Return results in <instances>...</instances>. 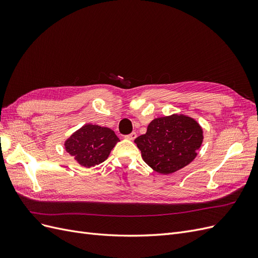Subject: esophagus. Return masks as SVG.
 Listing matches in <instances>:
<instances>
[{"mask_svg": "<svg viewBox=\"0 0 258 258\" xmlns=\"http://www.w3.org/2000/svg\"><path fill=\"white\" fill-rule=\"evenodd\" d=\"M126 138H127L128 140H135V139L137 138V134H136V132H131L130 135H127V136H126Z\"/></svg>", "mask_w": 258, "mask_h": 258, "instance_id": "obj_1", "label": "esophagus"}]
</instances>
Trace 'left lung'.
<instances>
[{
    "instance_id": "8db88e82",
    "label": "left lung",
    "mask_w": 258,
    "mask_h": 258,
    "mask_svg": "<svg viewBox=\"0 0 258 258\" xmlns=\"http://www.w3.org/2000/svg\"><path fill=\"white\" fill-rule=\"evenodd\" d=\"M202 139L197 121L185 115H172L154 119L146 134L135 142L148 166L156 172L169 174L194 160Z\"/></svg>"
}]
</instances>
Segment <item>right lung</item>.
<instances>
[{"label": "right lung", "mask_w": 258, "mask_h": 258, "mask_svg": "<svg viewBox=\"0 0 258 258\" xmlns=\"http://www.w3.org/2000/svg\"><path fill=\"white\" fill-rule=\"evenodd\" d=\"M118 138L114 131L97 124H85L66 142V150L82 166L89 168L103 162Z\"/></svg>", "instance_id": "right-lung-1"}]
</instances>
